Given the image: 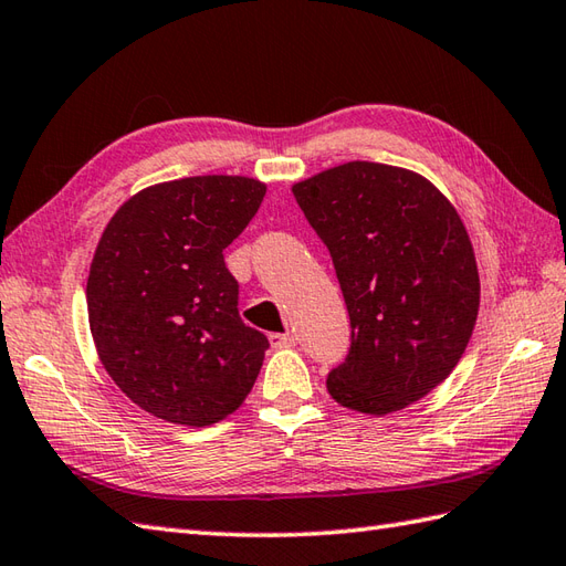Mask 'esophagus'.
<instances>
[{
	"instance_id": "34e87169",
	"label": "esophagus",
	"mask_w": 566,
	"mask_h": 566,
	"mask_svg": "<svg viewBox=\"0 0 566 566\" xmlns=\"http://www.w3.org/2000/svg\"><path fill=\"white\" fill-rule=\"evenodd\" d=\"M269 342L273 348H291L295 346L297 338L291 332H285V334H269Z\"/></svg>"
}]
</instances>
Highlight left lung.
<instances>
[{
    "instance_id": "8db88e82",
    "label": "left lung",
    "mask_w": 566,
    "mask_h": 566,
    "mask_svg": "<svg viewBox=\"0 0 566 566\" xmlns=\"http://www.w3.org/2000/svg\"><path fill=\"white\" fill-rule=\"evenodd\" d=\"M293 196L329 249L350 319L329 395L375 417L429 395L458 366L480 310L455 208L419 174L375 161L326 169Z\"/></svg>"
}]
</instances>
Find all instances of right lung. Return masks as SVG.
<instances>
[{
    "label": "right lung",
    "mask_w": 566,
    "mask_h": 566,
    "mask_svg": "<svg viewBox=\"0 0 566 566\" xmlns=\"http://www.w3.org/2000/svg\"><path fill=\"white\" fill-rule=\"evenodd\" d=\"M266 186L188 177L118 208L86 281L106 373L157 419L210 426L242 405L269 338L240 317V283L222 251L256 216Z\"/></svg>",
    "instance_id": "right-lung-1"
}]
</instances>
